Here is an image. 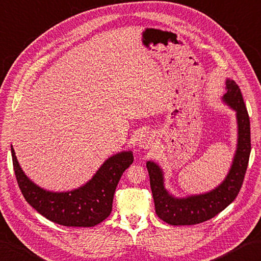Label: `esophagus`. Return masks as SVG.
Returning <instances> with one entry per match:
<instances>
[{
    "label": "esophagus",
    "instance_id": "1",
    "mask_svg": "<svg viewBox=\"0 0 261 261\" xmlns=\"http://www.w3.org/2000/svg\"><path fill=\"white\" fill-rule=\"evenodd\" d=\"M152 144H154V136L152 135H150V134H145V135H142L141 137H140V139H139V146L141 147V148H149L150 146H152Z\"/></svg>",
    "mask_w": 261,
    "mask_h": 261
}]
</instances>
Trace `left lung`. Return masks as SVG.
<instances>
[{
    "label": "left lung",
    "instance_id": "left-lung-1",
    "mask_svg": "<svg viewBox=\"0 0 261 261\" xmlns=\"http://www.w3.org/2000/svg\"><path fill=\"white\" fill-rule=\"evenodd\" d=\"M223 100L237 112L238 147L231 170L217 188L202 195L175 198L164 188L161 167L154 162H147L156 214L170 225H195L215 217L234 201L242 187L251 151V137L247 107L234 80H226V94Z\"/></svg>",
    "mask_w": 261,
    "mask_h": 261
}]
</instances>
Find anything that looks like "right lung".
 Returning <instances> with one entry per match:
<instances>
[{
  "label": "right lung",
  "mask_w": 261,
  "mask_h": 261,
  "mask_svg": "<svg viewBox=\"0 0 261 261\" xmlns=\"http://www.w3.org/2000/svg\"><path fill=\"white\" fill-rule=\"evenodd\" d=\"M11 152L15 177L25 201L50 222L75 227L95 226L110 216L117 183L134 162L131 151L119 152L105 161L85 186L68 192H52L30 181L12 146Z\"/></svg>",
  "instance_id": "obj_1"
}]
</instances>
